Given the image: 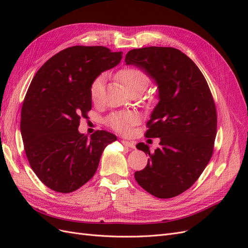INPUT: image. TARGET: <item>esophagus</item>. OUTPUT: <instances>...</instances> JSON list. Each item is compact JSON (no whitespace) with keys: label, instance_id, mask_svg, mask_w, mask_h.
<instances>
[{"label":"esophagus","instance_id":"obj_1","mask_svg":"<svg viewBox=\"0 0 248 248\" xmlns=\"http://www.w3.org/2000/svg\"><path fill=\"white\" fill-rule=\"evenodd\" d=\"M122 144L125 146V147H128V148H131V149H134L136 148V144H134L133 141H129V140H121Z\"/></svg>","mask_w":248,"mask_h":248}]
</instances>
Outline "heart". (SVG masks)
Instances as JSON below:
<instances>
[{"label": "heart", "instance_id": "b5f03b06", "mask_svg": "<svg viewBox=\"0 0 248 248\" xmlns=\"http://www.w3.org/2000/svg\"><path fill=\"white\" fill-rule=\"evenodd\" d=\"M118 79L122 82L123 86L126 88L127 91L134 88V87H142L146 88L148 85L149 78L146 76V73L138 68H124L118 72ZM103 84H104V76L100 74L97 77L90 87V94L91 98L94 102L99 101L100 97L103 91ZM139 122V117L136 112L132 111H118L114 112L108 117L107 124L111 127L112 129L120 133H128L133 125H136Z\"/></svg>", "mask_w": 248, "mask_h": 248}]
</instances>
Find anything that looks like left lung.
Returning <instances> with one entry per match:
<instances>
[{
    "label": "left lung",
    "mask_w": 248,
    "mask_h": 248,
    "mask_svg": "<svg viewBox=\"0 0 248 248\" xmlns=\"http://www.w3.org/2000/svg\"><path fill=\"white\" fill-rule=\"evenodd\" d=\"M125 62L156 82L159 98L146 137L160 138V146L150 152L139 142L137 148L150 158L134 178L156 198L177 197L197 181L213 154L217 116L211 91L199 67L177 48L131 49Z\"/></svg>",
    "instance_id": "obj_1"
}]
</instances>
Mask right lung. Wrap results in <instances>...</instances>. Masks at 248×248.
Listing matches in <instances>:
<instances>
[{"instance_id":"obj_1","label":"right lung","mask_w":248,"mask_h":248,"mask_svg":"<svg viewBox=\"0 0 248 248\" xmlns=\"http://www.w3.org/2000/svg\"><path fill=\"white\" fill-rule=\"evenodd\" d=\"M121 59L122 51L77 46L52 56L35 74L22 103L20 132L30 166L48 188L78 189L94 176L104 148L117 140L106 130L89 138L78 126L92 108V81Z\"/></svg>"}]
</instances>
